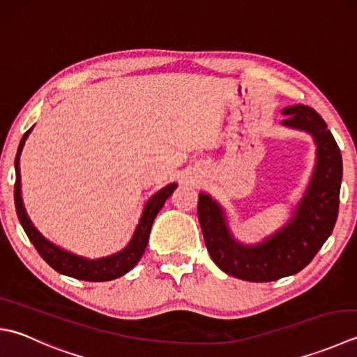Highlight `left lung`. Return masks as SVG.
I'll list each match as a JSON object with an SVG mask.
<instances>
[{
	"mask_svg": "<svg viewBox=\"0 0 357 357\" xmlns=\"http://www.w3.org/2000/svg\"><path fill=\"white\" fill-rule=\"evenodd\" d=\"M283 127L308 132L316 144V165L303 197L283 227L260 243L244 244L232 235L225 207L199 193L198 218L208 254L226 274L246 282H272L294 275L308 264L331 235L339 212L342 155L331 131L305 105L282 109Z\"/></svg>",
	"mask_w": 357,
	"mask_h": 357,
	"instance_id": "1",
	"label": "left lung"
}]
</instances>
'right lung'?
Wrapping results in <instances>:
<instances>
[{"mask_svg":"<svg viewBox=\"0 0 357 357\" xmlns=\"http://www.w3.org/2000/svg\"><path fill=\"white\" fill-rule=\"evenodd\" d=\"M32 130L33 127H31L24 132V136L21 137V142L18 145L17 156H15L17 179H15V190H13L18 220L24 229L27 238L31 240L33 248L37 249V252L41 255V258H43L49 266L60 272L63 275L77 278V280H85V282H108L125 275L128 271L135 268L137 261L142 258L146 244H149V236H150L153 221H155L156 215L164 206V202L173 193L174 188L178 187V184L176 183L167 184L155 195H151L149 201L145 202L142 215L141 218H139L135 232H132L131 240L122 250H119V252L107 255V257H100V258H86V257L73 254L69 252V250L57 246V244H54L52 241H49L46 236H43L38 232V229L32 225L31 218L27 216V212L23 204V198H21L20 156H21V151L24 149L26 139L29 137Z\"/></svg>","mask_w":357,"mask_h":357,"instance_id":"add662e5","label":"right lung"}]
</instances>
